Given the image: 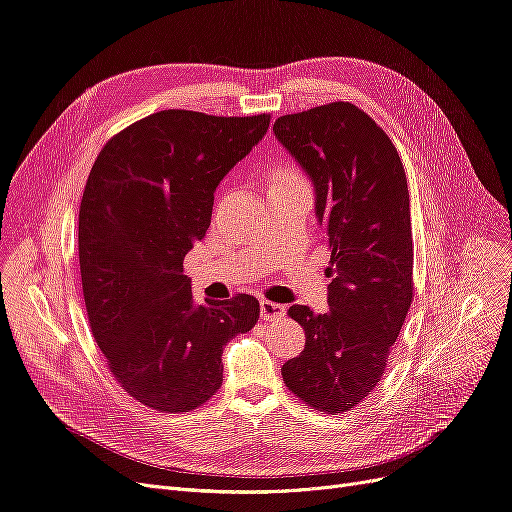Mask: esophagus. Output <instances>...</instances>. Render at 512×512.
Returning a JSON list of instances; mask_svg holds the SVG:
<instances>
[{"label": "esophagus", "mask_w": 512, "mask_h": 512, "mask_svg": "<svg viewBox=\"0 0 512 512\" xmlns=\"http://www.w3.org/2000/svg\"><path fill=\"white\" fill-rule=\"evenodd\" d=\"M282 316H285V306L274 304V301H268V299L261 301V318L263 320H278Z\"/></svg>", "instance_id": "esophagus-1"}]
</instances>
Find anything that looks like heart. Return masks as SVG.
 <instances>
[{
    "label": "heart",
    "mask_w": 512,
    "mask_h": 512,
    "mask_svg": "<svg viewBox=\"0 0 512 512\" xmlns=\"http://www.w3.org/2000/svg\"><path fill=\"white\" fill-rule=\"evenodd\" d=\"M282 175H293V173H282Z\"/></svg>",
    "instance_id": "1"
}]
</instances>
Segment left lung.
<instances>
[{
    "label": "left lung",
    "mask_w": 512,
    "mask_h": 512,
    "mask_svg": "<svg viewBox=\"0 0 512 512\" xmlns=\"http://www.w3.org/2000/svg\"><path fill=\"white\" fill-rule=\"evenodd\" d=\"M274 135L306 170L331 261L329 310L291 306L306 348L282 380L308 407L342 413L382 380L413 299L405 168L386 132L352 103L289 113Z\"/></svg>",
    "instance_id": "obj_1"
}]
</instances>
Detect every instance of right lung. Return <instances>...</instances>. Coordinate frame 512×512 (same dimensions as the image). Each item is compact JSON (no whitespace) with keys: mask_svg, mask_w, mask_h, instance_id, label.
<instances>
[{"mask_svg":"<svg viewBox=\"0 0 512 512\" xmlns=\"http://www.w3.org/2000/svg\"><path fill=\"white\" fill-rule=\"evenodd\" d=\"M270 116L166 109L111 137L80 204V272L94 339L118 384L162 413L221 388L223 346L259 320V301L196 306L183 259L202 240L215 189L268 132Z\"/></svg>","mask_w":512,"mask_h":512,"instance_id":"add662e5","label":"right lung"}]
</instances>
